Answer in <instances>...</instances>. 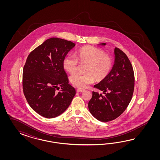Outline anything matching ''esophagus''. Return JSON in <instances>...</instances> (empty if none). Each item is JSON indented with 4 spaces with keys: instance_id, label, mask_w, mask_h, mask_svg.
<instances>
[{
    "instance_id": "1",
    "label": "esophagus",
    "mask_w": 160,
    "mask_h": 160,
    "mask_svg": "<svg viewBox=\"0 0 160 160\" xmlns=\"http://www.w3.org/2000/svg\"><path fill=\"white\" fill-rule=\"evenodd\" d=\"M84 89H81V88H78L77 89V92H84Z\"/></svg>"
}]
</instances>
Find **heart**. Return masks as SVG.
<instances>
[{
	"mask_svg": "<svg viewBox=\"0 0 160 160\" xmlns=\"http://www.w3.org/2000/svg\"><path fill=\"white\" fill-rule=\"evenodd\" d=\"M79 63L86 64L84 74L75 73L70 76V81L74 87L84 88L94 78L102 82L108 76L112 67L111 58L100 48L87 46L78 50L77 58L72 54L67 55L63 61L64 68L68 73H75Z\"/></svg>",
	"mask_w": 160,
	"mask_h": 160,
	"instance_id": "b5f03b06",
	"label": "heart"
}]
</instances>
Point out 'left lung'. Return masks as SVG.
Segmentation results:
<instances>
[{
  "label": "left lung",
  "instance_id": "obj_1",
  "mask_svg": "<svg viewBox=\"0 0 160 160\" xmlns=\"http://www.w3.org/2000/svg\"><path fill=\"white\" fill-rule=\"evenodd\" d=\"M114 54L115 61L110 73L94 85L105 95L92 92L88 104L90 113L102 122L112 121L126 110L134 89V73L130 60L120 48H115Z\"/></svg>",
  "mask_w": 160,
  "mask_h": 160
}]
</instances>
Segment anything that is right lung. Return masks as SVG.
Here are the masks:
<instances>
[{
	"label": "right lung",
	"mask_w": 160,
	"mask_h": 160,
	"mask_svg": "<svg viewBox=\"0 0 160 160\" xmlns=\"http://www.w3.org/2000/svg\"><path fill=\"white\" fill-rule=\"evenodd\" d=\"M74 46L71 41L52 38L28 56L23 70V93L29 106L42 116H58L76 94L63 66V59Z\"/></svg>",
	"instance_id": "obj_1"
}]
</instances>
